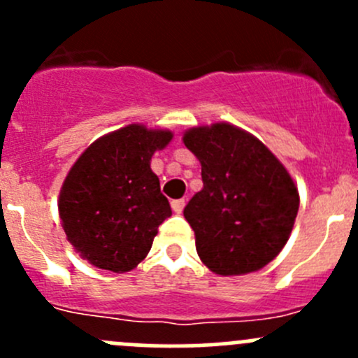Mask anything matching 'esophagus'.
Wrapping results in <instances>:
<instances>
[{
	"label": "esophagus",
	"instance_id": "obj_1",
	"mask_svg": "<svg viewBox=\"0 0 358 358\" xmlns=\"http://www.w3.org/2000/svg\"><path fill=\"white\" fill-rule=\"evenodd\" d=\"M171 208H173V211L175 213H182L183 211V208H185V199H175V201H171Z\"/></svg>",
	"mask_w": 358,
	"mask_h": 358
}]
</instances>
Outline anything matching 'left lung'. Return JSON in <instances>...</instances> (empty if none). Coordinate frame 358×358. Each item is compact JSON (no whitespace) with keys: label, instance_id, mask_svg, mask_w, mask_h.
Here are the masks:
<instances>
[{"label":"left lung","instance_id":"1","mask_svg":"<svg viewBox=\"0 0 358 358\" xmlns=\"http://www.w3.org/2000/svg\"><path fill=\"white\" fill-rule=\"evenodd\" d=\"M183 143L201 161L204 187L183 216L202 263L220 275L263 268L287 243L298 215L289 173L258 138L229 122L192 128Z\"/></svg>","mask_w":358,"mask_h":358}]
</instances>
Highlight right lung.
<instances>
[{
  "label": "right lung",
  "mask_w": 358,
  "mask_h": 358,
  "mask_svg": "<svg viewBox=\"0 0 358 358\" xmlns=\"http://www.w3.org/2000/svg\"><path fill=\"white\" fill-rule=\"evenodd\" d=\"M171 131L129 124L93 142L69 171L59 213L69 243L92 265L122 273L152 248L171 216L150 159Z\"/></svg>",
  "instance_id": "obj_1"
}]
</instances>
